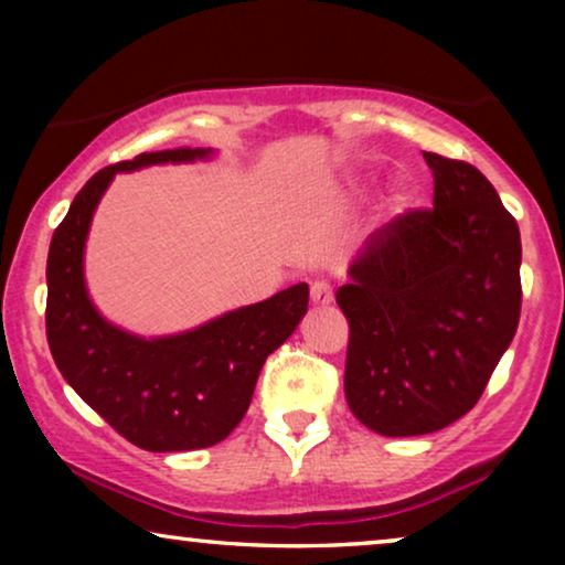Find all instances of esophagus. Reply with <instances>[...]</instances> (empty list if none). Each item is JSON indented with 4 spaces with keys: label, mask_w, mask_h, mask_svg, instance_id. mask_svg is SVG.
<instances>
[{
    "label": "esophagus",
    "mask_w": 565,
    "mask_h": 565,
    "mask_svg": "<svg viewBox=\"0 0 565 565\" xmlns=\"http://www.w3.org/2000/svg\"><path fill=\"white\" fill-rule=\"evenodd\" d=\"M311 300L316 306H329L334 300V288L327 280H316L311 282Z\"/></svg>",
    "instance_id": "esophagus-1"
}]
</instances>
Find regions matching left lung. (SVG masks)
<instances>
[{"label":"left lung","instance_id":"8db88e82","mask_svg":"<svg viewBox=\"0 0 565 565\" xmlns=\"http://www.w3.org/2000/svg\"><path fill=\"white\" fill-rule=\"evenodd\" d=\"M435 203L370 234L337 290L344 396L367 429L429 435L478 404L522 311L514 215L473 164L424 151Z\"/></svg>","mask_w":565,"mask_h":565}]
</instances>
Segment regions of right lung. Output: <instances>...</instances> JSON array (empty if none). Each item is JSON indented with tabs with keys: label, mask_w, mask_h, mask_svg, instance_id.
<instances>
[{
	"label": "right lung",
	"mask_w": 565,
	"mask_h": 565,
	"mask_svg": "<svg viewBox=\"0 0 565 565\" xmlns=\"http://www.w3.org/2000/svg\"><path fill=\"white\" fill-rule=\"evenodd\" d=\"M207 157L205 149L138 153L92 177L53 231L45 280V337L66 383L141 450H200L244 419L265 360L296 331L308 285L238 308L180 337L141 339L115 329L84 288L82 254L92 213L115 172Z\"/></svg>",
	"instance_id": "add662e5"
}]
</instances>
